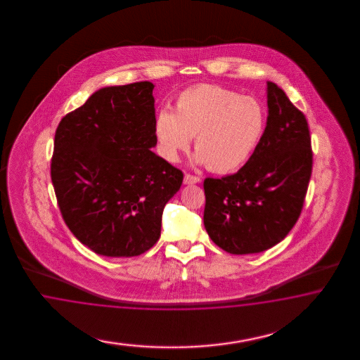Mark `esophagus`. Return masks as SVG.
Wrapping results in <instances>:
<instances>
[{"label": "esophagus", "instance_id": "1", "mask_svg": "<svg viewBox=\"0 0 360 360\" xmlns=\"http://www.w3.org/2000/svg\"><path fill=\"white\" fill-rule=\"evenodd\" d=\"M186 185H193V184H199L200 178L193 174H185V179H184Z\"/></svg>", "mask_w": 360, "mask_h": 360}]
</instances>
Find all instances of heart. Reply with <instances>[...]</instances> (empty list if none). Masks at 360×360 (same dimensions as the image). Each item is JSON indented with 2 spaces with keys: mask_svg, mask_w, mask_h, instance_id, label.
Wrapping results in <instances>:
<instances>
[{
  "mask_svg": "<svg viewBox=\"0 0 360 360\" xmlns=\"http://www.w3.org/2000/svg\"><path fill=\"white\" fill-rule=\"evenodd\" d=\"M266 115L259 100L215 84L185 89L175 113L161 109L154 131L160 152L176 161L195 136V161L219 173H233L248 162L265 131Z\"/></svg>",
  "mask_w": 360,
  "mask_h": 360,
  "instance_id": "b5f03b06",
  "label": "heart"
}]
</instances>
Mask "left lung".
Here are the masks:
<instances>
[{
    "label": "left lung",
    "instance_id": "8db88e82",
    "mask_svg": "<svg viewBox=\"0 0 360 360\" xmlns=\"http://www.w3.org/2000/svg\"><path fill=\"white\" fill-rule=\"evenodd\" d=\"M268 119L255 153L235 174L206 178L203 221L223 251H266L285 239L304 207L313 169L305 115L266 83Z\"/></svg>",
    "mask_w": 360,
    "mask_h": 360
}]
</instances>
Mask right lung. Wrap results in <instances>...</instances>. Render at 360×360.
<instances>
[{"instance_id":"1","label":"right lung","mask_w":360,"mask_h":360,"mask_svg":"<svg viewBox=\"0 0 360 360\" xmlns=\"http://www.w3.org/2000/svg\"><path fill=\"white\" fill-rule=\"evenodd\" d=\"M154 84L101 88L55 131L51 181L67 227L91 251L133 257L161 236L184 173L150 150Z\"/></svg>"}]
</instances>
